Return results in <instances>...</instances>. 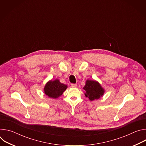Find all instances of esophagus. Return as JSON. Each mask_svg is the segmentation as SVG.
<instances>
[{
    "instance_id": "esophagus-1",
    "label": "esophagus",
    "mask_w": 146,
    "mask_h": 146,
    "mask_svg": "<svg viewBox=\"0 0 146 146\" xmlns=\"http://www.w3.org/2000/svg\"><path fill=\"white\" fill-rule=\"evenodd\" d=\"M71 87H72V88H75V87H77V84H71Z\"/></svg>"
}]
</instances>
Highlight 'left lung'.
I'll use <instances>...</instances> for the list:
<instances>
[{
	"mask_svg": "<svg viewBox=\"0 0 146 146\" xmlns=\"http://www.w3.org/2000/svg\"><path fill=\"white\" fill-rule=\"evenodd\" d=\"M85 91V95L90 100L99 99L104 93L103 89L96 81L87 80L86 84L83 88Z\"/></svg>",
	"mask_w": 146,
	"mask_h": 146,
	"instance_id": "left-lung-1",
	"label": "left lung"
}]
</instances>
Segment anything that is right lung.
I'll return each instance as SVG.
<instances>
[{
    "mask_svg": "<svg viewBox=\"0 0 146 146\" xmlns=\"http://www.w3.org/2000/svg\"><path fill=\"white\" fill-rule=\"evenodd\" d=\"M67 88V86L62 84L58 80L50 81L44 87V92L49 97L57 98L62 95Z\"/></svg>",
    "mask_w": 146,
    "mask_h": 146,
    "instance_id": "right-lung-1",
    "label": "right lung"
}]
</instances>
